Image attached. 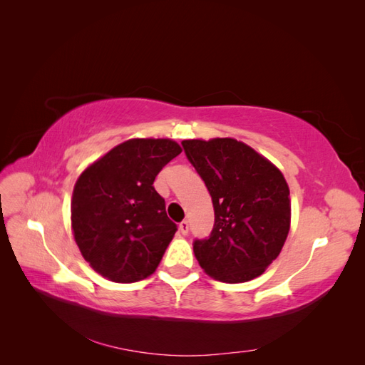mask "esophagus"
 Masks as SVG:
<instances>
[{"mask_svg": "<svg viewBox=\"0 0 365 365\" xmlns=\"http://www.w3.org/2000/svg\"><path fill=\"white\" fill-rule=\"evenodd\" d=\"M180 233L184 236L189 235V222H187V220H182V222L180 224Z\"/></svg>", "mask_w": 365, "mask_h": 365, "instance_id": "obj_1", "label": "esophagus"}]
</instances>
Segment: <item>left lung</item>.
I'll list each match as a JSON object with an SVG mask.
<instances>
[{
    "mask_svg": "<svg viewBox=\"0 0 365 365\" xmlns=\"http://www.w3.org/2000/svg\"><path fill=\"white\" fill-rule=\"evenodd\" d=\"M181 145L215 208L212 233L193 242L201 268L225 283L259 277L277 259L289 233V187L282 172L235 138Z\"/></svg>",
    "mask_w": 365,
    "mask_h": 365,
    "instance_id": "8db88e82",
    "label": "left lung"
}]
</instances>
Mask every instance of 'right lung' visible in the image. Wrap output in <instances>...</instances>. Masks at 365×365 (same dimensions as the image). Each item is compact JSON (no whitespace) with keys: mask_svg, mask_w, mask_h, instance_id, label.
<instances>
[{"mask_svg":"<svg viewBox=\"0 0 365 365\" xmlns=\"http://www.w3.org/2000/svg\"><path fill=\"white\" fill-rule=\"evenodd\" d=\"M180 153L178 143L168 138L128 140L79 176L73 233L83 259L103 277L132 283L157 269L178 228L153 181Z\"/></svg>","mask_w":365,"mask_h":365,"instance_id":"1","label":"right lung"}]
</instances>
